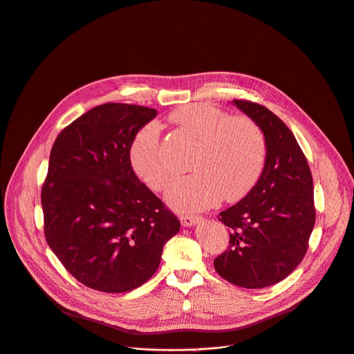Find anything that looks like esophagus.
I'll list each match as a JSON object with an SVG mask.
<instances>
[{
    "label": "esophagus",
    "mask_w": 354,
    "mask_h": 354,
    "mask_svg": "<svg viewBox=\"0 0 354 354\" xmlns=\"http://www.w3.org/2000/svg\"><path fill=\"white\" fill-rule=\"evenodd\" d=\"M200 220H201V217H197V216H190V214H182L180 216V224L183 227H192L196 223H198Z\"/></svg>",
    "instance_id": "obj_1"
}]
</instances>
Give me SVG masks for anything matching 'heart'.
Listing matches in <instances>:
<instances>
[{"instance_id": "heart-1", "label": "heart", "mask_w": 354, "mask_h": 354, "mask_svg": "<svg viewBox=\"0 0 354 354\" xmlns=\"http://www.w3.org/2000/svg\"><path fill=\"white\" fill-rule=\"evenodd\" d=\"M169 120L187 133L197 148L186 175L172 183L168 203L183 212L213 207L224 197L236 201L254 187L263 171L266 140L262 129L246 116H230L210 105H185ZM130 162L141 180L156 192L164 190L174 175L162 158L158 127L142 126L133 137Z\"/></svg>"}]
</instances>
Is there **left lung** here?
Instances as JSON below:
<instances>
[{
	"label": "left lung",
	"mask_w": 354,
	"mask_h": 354,
	"mask_svg": "<svg viewBox=\"0 0 354 354\" xmlns=\"http://www.w3.org/2000/svg\"><path fill=\"white\" fill-rule=\"evenodd\" d=\"M232 102L262 129L266 160L257 185L218 216L230 230V246L214 268L235 286L263 288L286 279L306 257L315 224L313 175L281 119L250 100Z\"/></svg>",
	"instance_id": "obj_1"
}]
</instances>
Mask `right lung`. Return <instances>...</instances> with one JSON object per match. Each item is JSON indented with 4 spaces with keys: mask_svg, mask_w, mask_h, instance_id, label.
Here are the masks:
<instances>
[{
    "mask_svg": "<svg viewBox=\"0 0 354 354\" xmlns=\"http://www.w3.org/2000/svg\"><path fill=\"white\" fill-rule=\"evenodd\" d=\"M156 116V109L138 105H99L63 129L52 147L40 196L44 236L63 266L89 288L140 287L180 228L130 162L134 134Z\"/></svg>",
    "mask_w": 354,
    "mask_h": 354,
    "instance_id": "right-lung-1",
    "label": "right lung"
}]
</instances>
